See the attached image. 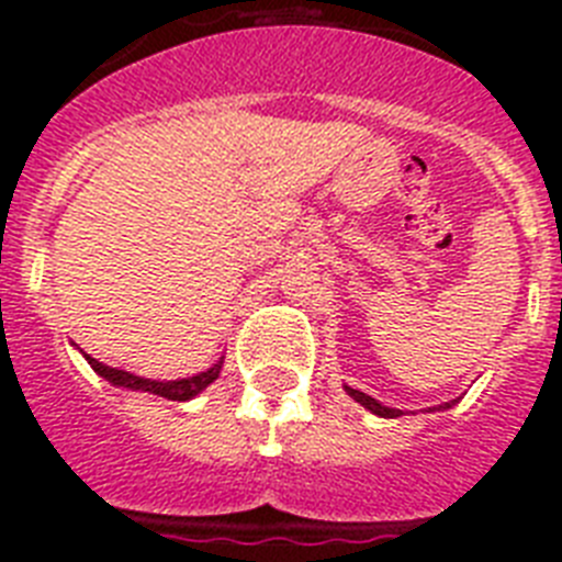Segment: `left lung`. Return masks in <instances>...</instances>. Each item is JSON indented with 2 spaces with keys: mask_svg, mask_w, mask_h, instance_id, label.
<instances>
[{
  "mask_svg": "<svg viewBox=\"0 0 562 562\" xmlns=\"http://www.w3.org/2000/svg\"><path fill=\"white\" fill-rule=\"evenodd\" d=\"M342 389H346V394L351 396V400H357L362 405V408H369L371 414H376V416H385V419H394V416H400L402 411H396V408H389V405H382V402H376L374 396H369V394H362V391H357V389H349V385H342ZM456 402V400H453ZM453 402H445V405H439V408H450V405H453Z\"/></svg>",
  "mask_w": 562,
  "mask_h": 562,
  "instance_id": "1",
  "label": "left lung"
}]
</instances>
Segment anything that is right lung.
<instances>
[{
    "mask_svg": "<svg viewBox=\"0 0 562 562\" xmlns=\"http://www.w3.org/2000/svg\"><path fill=\"white\" fill-rule=\"evenodd\" d=\"M87 357V362L92 366V369L98 371V374L103 376V380H109L112 385H117V389H128V391H148V394H157V396H166V400H173V402H188L193 400L196 394H202V391L211 385L216 376H220L222 371V360L216 362V366H211L207 371H200L196 376H186V380H146V376H137L132 374V371H123V369H112V366H103V362H98L95 357Z\"/></svg>",
    "mask_w": 562,
    "mask_h": 562,
    "instance_id": "add662e5",
    "label": "right lung"
}]
</instances>
